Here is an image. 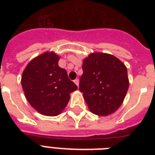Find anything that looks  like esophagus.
Listing matches in <instances>:
<instances>
[{
  "label": "esophagus",
  "instance_id": "obj_1",
  "mask_svg": "<svg viewBox=\"0 0 155 155\" xmlns=\"http://www.w3.org/2000/svg\"><path fill=\"white\" fill-rule=\"evenodd\" d=\"M74 82H75V84L77 85L78 87H79V83H80V81H79V79H75V80H74Z\"/></svg>",
  "mask_w": 155,
  "mask_h": 155
}]
</instances>
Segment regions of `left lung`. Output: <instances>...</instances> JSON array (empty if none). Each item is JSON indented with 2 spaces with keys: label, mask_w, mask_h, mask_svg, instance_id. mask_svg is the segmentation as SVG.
<instances>
[{
  "label": "left lung",
  "mask_w": 155,
  "mask_h": 155,
  "mask_svg": "<svg viewBox=\"0 0 155 155\" xmlns=\"http://www.w3.org/2000/svg\"><path fill=\"white\" fill-rule=\"evenodd\" d=\"M80 91L90 111L107 116L122 104L129 88L127 68L115 56L91 54L83 62Z\"/></svg>",
  "instance_id": "obj_1"
}]
</instances>
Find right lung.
Segmentation results:
<instances>
[{
	"label": "right lung",
	"instance_id": "right-lung-1",
	"mask_svg": "<svg viewBox=\"0 0 155 155\" xmlns=\"http://www.w3.org/2000/svg\"><path fill=\"white\" fill-rule=\"evenodd\" d=\"M54 52H46L28 63L21 76V86L28 102L42 115L57 116L68 104L69 95L77 86L58 67Z\"/></svg>",
	"mask_w": 155,
	"mask_h": 155
}]
</instances>
